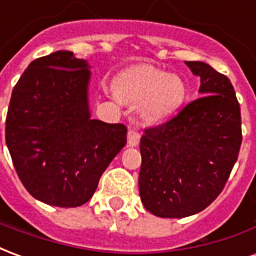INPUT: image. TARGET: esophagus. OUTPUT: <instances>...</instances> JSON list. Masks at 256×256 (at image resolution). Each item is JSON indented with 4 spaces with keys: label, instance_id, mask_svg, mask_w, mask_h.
<instances>
[{
    "label": "esophagus",
    "instance_id": "1",
    "mask_svg": "<svg viewBox=\"0 0 256 256\" xmlns=\"http://www.w3.org/2000/svg\"><path fill=\"white\" fill-rule=\"evenodd\" d=\"M140 138H141V136L140 133L136 130V128H128V144L130 146H136V145H138L140 142Z\"/></svg>",
    "mask_w": 256,
    "mask_h": 256
}]
</instances>
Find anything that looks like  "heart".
<instances>
[{"label":"heart","mask_w":256,"mask_h":256,"mask_svg":"<svg viewBox=\"0 0 256 256\" xmlns=\"http://www.w3.org/2000/svg\"><path fill=\"white\" fill-rule=\"evenodd\" d=\"M120 98L128 102H144L145 114L152 119H162L181 106L185 84L176 75H167L154 66H136L124 70L115 80Z\"/></svg>","instance_id":"1"}]
</instances>
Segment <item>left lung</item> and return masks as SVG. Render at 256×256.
Returning a JSON list of instances; mask_svg holds the SVG:
<instances>
[{"mask_svg": "<svg viewBox=\"0 0 256 256\" xmlns=\"http://www.w3.org/2000/svg\"><path fill=\"white\" fill-rule=\"evenodd\" d=\"M200 76L198 98L145 128L138 185L144 207L160 218L203 211L220 196L242 145L240 104L229 78L203 62H185Z\"/></svg>", "mask_w": 256, "mask_h": 256, "instance_id": "obj_1", "label": "left lung"}]
</instances>
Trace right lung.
Returning a JSON list of instances; mask_svg holds the SVG:
<instances>
[{
  "mask_svg": "<svg viewBox=\"0 0 256 256\" xmlns=\"http://www.w3.org/2000/svg\"><path fill=\"white\" fill-rule=\"evenodd\" d=\"M90 71L72 52L36 58L14 84L5 140L24 188L56 207L82 206L126 145L122 123L90 119Z\"/></svg>",
  "mask_w": 256,
  "mask_h": 256,
  "instance_id": "right-lung-1",
  "label": "right lung"
}]
</instances>
